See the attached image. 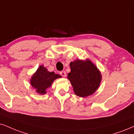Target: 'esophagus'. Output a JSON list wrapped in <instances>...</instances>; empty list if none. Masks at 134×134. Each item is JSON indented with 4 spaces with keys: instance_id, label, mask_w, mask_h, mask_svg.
Here are the masks:
<instances>
[{
    "instance_id": "34e87169",
    "label": "esophagus",
    "mask_w": 134,
    "mask_h": 134,
    "mask_svg": "<svg viewBox=\"0 0 134 134\" xmlns=\"http://www.w3.org/2000/svg\"><path fill=\"white\" fill-rule=\"evenodd\" d=\"M60 75H62L63 77H66V72L65 71H62V72H60Z\"/></svg>"
}]
</instances>
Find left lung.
Segmentation results:
<instances>
[{
    "label": "left lung",
    "instance_id": "8db88e82",
    "mask_svg": "<svg viewBox=\"0 0 134 134\" xmlns=\"http://www.w3.org/2000/svg\"><path fill=\"white\" fill-rule=\"evenodd\" d=\"M70 67L71 70L67 79L70 80L76 95L85 98L94 93L102 79L98 67L88 59L74 60L70 62Z\"/></svg>",
    "mask_w": 134,
    "mask_h": 134
}]
</instances>
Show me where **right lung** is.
Instances as JSON below:
<instances>
[{
  "label": "right lung",
  "instance_id": "obj_1",
  "mask_svg": "<svg viewBox=\"0 0 134 134\" xmlns=\"http://www.w3.org/2000/svg\"><path fill=\"white\" fill-rule=\"evenodd\" d=\"M61 77V75L50 72L43 65H40L36 72L32 75L30 84L36 93L40 94L46 93V90L52 85L55 79Z\"/></svg>",
  "mask_w": 134,
  "mask_h": 134
}]
</instances>
